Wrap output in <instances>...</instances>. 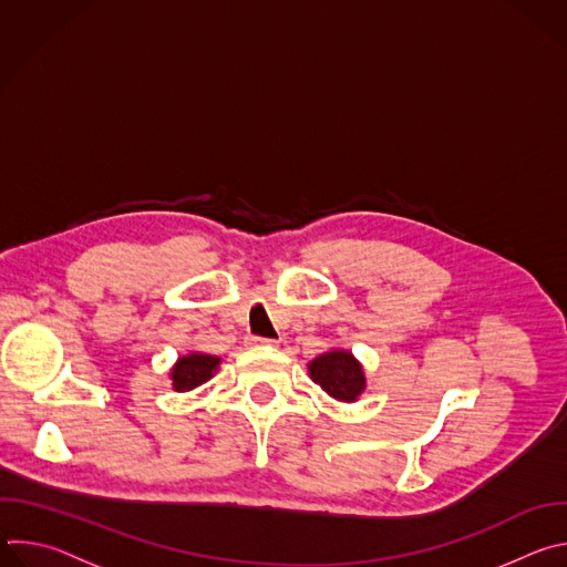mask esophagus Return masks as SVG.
I'll use <instances>...</instances> for the list:
<instances>
[{"label":"esophagus","instance_id":"1","mask_svg":"<svg viewBox=\"0 0 567 567\" xmlns=\"http://www.w3.org/2000/svg\"><path fill=\"white\" fill-rule=\"evenodd\" d=\"M249 343H251V346H278L276 339H265V337H251Z\"/></svg>","mask_w":567,"mask_h":567}]
</instances>
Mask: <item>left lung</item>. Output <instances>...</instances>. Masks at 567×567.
Wrapping results in <instances>:
<instances>
[{
	"label": "left lung",
	"mask_w": 567,
	"mask_h": 567,
	"mask_svg": "<svg viewBox=\"0 0 567 567\" xmlns=\"http://www.w3.org/2000/svg\"><path fill=\"white\" fill-rule=\"evenodd\" d=\"M309 377L330 396L339 401H357L365 390V374L361 363L348 350H332L316 357L309 365Z\"/></svg>",
	"instance_id": "left-lung-1"
}]
</instances>
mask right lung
Returning <instances> with one entry per match:
<instances>
[{"label":"right lung","mask_w":567,"mask_h":567,"mask_svg":"<svg viewBox=\"0 0 567 567\" xmlns=\"http://www.w3.org/2000/svg\"><path fill=\"white\" fill-rule=\"evenodd\" d=\"M219 357L213 354H202V352H190L186 357H182L173 370H171V379H173V388L177 392H188L199 388L202 383H206L219 365Z\"/></svg>","instance_id":"1"}]
</instances>
